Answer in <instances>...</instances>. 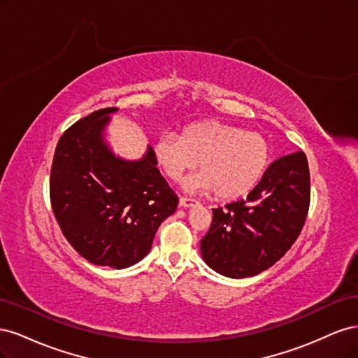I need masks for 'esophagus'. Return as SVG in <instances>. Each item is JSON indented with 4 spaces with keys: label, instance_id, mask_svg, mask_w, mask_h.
I'll list each match as a JSON object with an SVG mask.
<instances>
[{
    "label": "esophagus",
    "instance_id": "esophagus-1",
    "mask_svg": "<svg viewBox=\"0 0 358 358\" xmlns=\"http://www.w3.org/2000/svg\"><path fill=\"white\" fill-rule=\"evenodd\" d=\"M179 204L182 206V208H191V206L197 204V200L196 199H191V197H180L179 199Z\"/></svg>",
    "mask_w": 358,
    "mask_h": 358
}]
</instances>
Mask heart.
Returning <instances> with one entry per match:
<instances>
[{
    "label": "heart",
    "mask_w": 358,
    "mask_h": 358,
    "mask_svg": "<svg viewBox=\"0 0 358 358\" xmlns=\"http://www.w3.org/2000/svg\"><path fill=\"white\" fill-rule=\"evenodd\" d=\"M154 157L170 180H180L199 166L203 171L187 182V188L215 189L224 200L252 191L272 162L268 140L257 131L204 119L183 127L179 136L166 133L154 143Z\"/></svg>",
    "instance_id": "heart-1"
}]
</instances>
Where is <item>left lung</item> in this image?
I'll list each match as a JSON object with an SVG mask.
<instances>
[{
    "instance_id": "left-lung-1",
    "label": "left lung",
    "mask_w": 358,
    "mask_h": 358,
    "mask_svg": "<svg viewBox=\"0 0 358 358\" xmlns=\"http://www.w3.org/2000/svg\"><path fill=\"white\" fill-rule=\"evenodd\" d=\"M309 203L305 152L297 150L278 158L246 200L213 209L210 229L200 241L203 259L229 278L262 273L297 241Z\"/></svg>"
}]
</instances>
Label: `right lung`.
<instances>
[{
    "label": "right lung",
    "instance_id": "obj_1",
    "mask_svg": "<svg viewBox=\"0 0 358 358\" xmlns=\"http://www.w3.org/2000/svg\"><path fill=\"white\" fill-rule=\"evenodd\" d=\"M95 110L66 129L50 170V204L69 243L96 266L125 268L148 255L175 213L178 196L157 169L154 149L138 161L116 158L103 138L109 113Z\"/></svg>",
    "mask_w": 358,
    "mask_h": 358
}]
</instances>
